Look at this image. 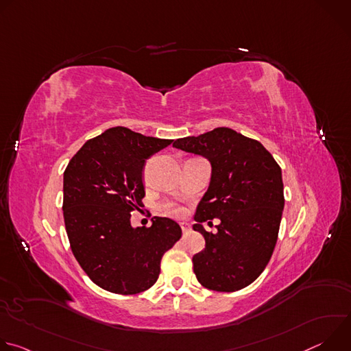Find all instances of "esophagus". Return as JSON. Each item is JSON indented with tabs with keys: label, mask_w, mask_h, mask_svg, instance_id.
Masks as SVG:
<instances>
[{
	"label": "esophagus",
	"mask_w": 351,
	"mask_h": 351,
	"mask_svg": "<svg viewBox=\"0 0 351 351\" xmlns=\"http://www.w3.org/2000/svg\"><path fill=\"white\" fill-rule=\"evenodd\" d=\"M180 228H182V232H183V233L190 232V225H189L187 222H182V223H180Z\"/></svg>",
	"instance_id": "obj_1"
}]
</instances>
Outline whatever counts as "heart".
<instances>
[{"label": "heart", "mask_w": 351, "mask_h": 351, "mask_svg": "<svg viewBox=\"0 0 351 351\" xmlns=\"http://www.w3.org/2000/svg\"><path fill=\"white\" fill-rule=\"evenodd\" d=\"M164 211H165V214L173 215V217H180L183 214V208L176 206V204H173V203L164 204Z\"/></svg>", "instance_id": "1"}]
</instances>
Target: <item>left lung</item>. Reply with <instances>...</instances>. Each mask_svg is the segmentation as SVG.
Instances as JSON below:
<instances>
[{
  "label": "left lung",
  "mask_w": 351,
  "mask_h": 351,
  "mask_svg": "<svg viewBox=\"0 0 351 351\" xmlns=\"http://www.w3.org/2000/svg\"><path fill=\"white\" fill-rule=\"evenodd\" d=\"M173 147L213 167L193 225L206 239L193 257L197 280L215 291L240 290L263 274L274 253L285 207L280 167L260 141L229 128L178 138ZM214 217L221 223L210 234L202 222Z\"/></svg>",
  "instance_id": "left-lung-1"
}]
</instances>
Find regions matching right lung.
I'll use <instances>...</instances> for the list:
<instances>
[{
    "instance_id": "right-lung-1",
    "label": "right lung",
    "mask_w": 351,
    "mask_h": 351,
    "mask_svg": "<svg viewBox=\"0 0 351 351\" xmlns=\"http://www.w3.org/2000/svg\"><path fill=\"white\" fill-rule=\"evenodd\" d=\"M173 140L147 137L117 126L87 140L64 172V221L72 253L101 289L136 294L152 287L162 256L180 239V226L154 217L132 228L143 207V168Z\"/></svg>"
}]
</instances>
